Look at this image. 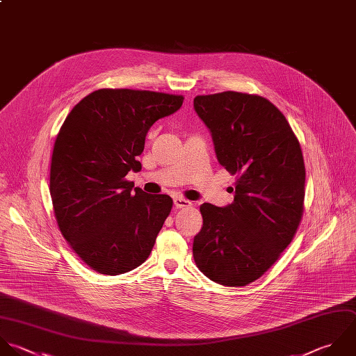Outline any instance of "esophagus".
Masks as SVG:
<instances>
[{
  "label": "esophagus",
  "mask_w": 356,
  "mask_h": 356,
  "mask_svg": "<svg viewBox=\"0 0 356 356\" xmlns=\"http://www.w3.org/2000/svg\"><path fill=\"white\" fill-rule=\"evenodd\" d=\"M173 204H175L176 208H187V207H191V202H190V201H187V200H184V198H180V197H176V198L173 200Z\"/></svg>",
  "instance_id": "1"
}]
</instances>
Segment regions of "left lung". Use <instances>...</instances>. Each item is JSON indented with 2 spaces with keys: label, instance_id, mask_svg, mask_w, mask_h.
Segmentation results:
<instances>
[{
  "label": "left lung",
  "instance_id": "left-lung-1",
  "mask_svg": "<svg viewBox=\"0 0 356 356\" xmlns=\"http://www.w3.org/2000/svg\"><path fill=\"white\" fill-rule=\"evenodd\" d=\"M218 162L237 180L234 201L202 204L193 255L212 282L240 287L259 279L291 243L301 222L305 166L284 115L259 95L225 91L194 98Z\"/></svg>",
  "mask_w": 356,
  "mask_h": 356
}]
</instances>
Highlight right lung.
<instances>
[{"label": "right lung", "mask_w": 356, "mask_h": 356, "mask_svg": "<svg viewBox=\"0 0 356 356\" xmlns=\"http://www.w3.org/2000/svg\"><path fill=\"white\" fill-rule=\"evenodd\" d=\"M181 95L102 88L66 116L54 144L49 194L65 240L95 272L116 276L151 254L172 209L166 194L124 180L140 172L151 126L177 112Z\"/></svg>", "instance_id": "right-lung-1"}]
</instances>
